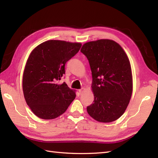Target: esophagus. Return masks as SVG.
<instances>
[{
	"instance_id": "esophagus-1",
	"label": "esophagus",
	"mask_w": 158,
	"mask_h": 158,
	"mask_svg": "<svg viewBox=\"0 0 158 158\" xmlns=\"http://www.w3.org/2000/svg\"><path fill=\"white\" fill-rule=\"evenodd\" d=\"M84 90H85V89H84V88H82V89H79V92L80 94H82L83 92H84Z\"/></svg>"
}]
</instances>
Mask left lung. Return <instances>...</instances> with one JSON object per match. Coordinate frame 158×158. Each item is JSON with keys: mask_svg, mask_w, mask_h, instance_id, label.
Here are the masks:
<instances>
[{"mask_svg": "<svg viewBox=\"0 0 158 158\" xmlns=\"http://www.w3.org/2000/svg\"><path fill=\"white\" fill-rule=\"evenodd\" d=\"M81 52L89 63L94 96L87 111L99 122H114L125 112L132 94V69L127 56L119 44L110 39L85 43Z\"/></svg>", "mask_w": 158, "mask_h": 158, "instance_id": "left-lung-1", "label": "left lung"}]
</instances>
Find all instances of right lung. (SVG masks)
<instances>
[{
    "mask_svg": "<svg viewBox=\"0 0 158 158\" xmlns=\"http://www.w3.org/2000/svg\"><path fill=\"white\" fill-rule=\"evenodd\" d=\"M81 47V43L49 40L30 54L23 73V92L30 109L39 118H56L75 98V90L58 81L65 73V64Z\"/></svg>",
    "mask_w": 158,
    "mask_h": 158,
    "instance_id": "right-lung-1",
    "label": "right lung"
}]
</instances>
